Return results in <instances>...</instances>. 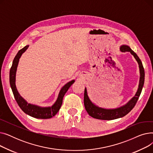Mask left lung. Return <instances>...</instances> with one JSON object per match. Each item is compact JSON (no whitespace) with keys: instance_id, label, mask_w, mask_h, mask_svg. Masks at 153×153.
Instances as JSON below:
<instances>
[{"instance_id":"left-lung-1","label":"left lung","mask_w":153,"mask_h":153,"mask_svg":"<svg viewBox=\"0 0 153 153\" xmlns=\"http://www.w3.org/2000/svg\"><path fill=\"white\" fill-rule=\"evenodd\" d=\"M120 51L123 52L128 51L134 56L136 61L138 62L139 68H140V83L138 86V89L137 92L136 93L134 97H133L129 102H128L125 105L115 109H105L99 107L91 101L89 97L87 95V89L85 88L84 91V103L85 108L91 117L99 120H111L119 118H122L126 115H127L129 112L134 108L136 102H137L140 95L141 93L143 87L144 82V70L142 62L140 59L131 49L130 46L126 45H122L120 47Z\"/></svg>"}]
</instances>
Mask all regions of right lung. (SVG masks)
<instances>
[{"label":"right lung","mask_w":153,"mask_h":153,"mask_svg":"<svg viewBox=\"0 0 153 153\" xmlns=\"http://www.w3.org/2000/svg\"><path fill=\"white\" fill-rule=\"evenodd\" d=\"M28 48V45L25 46L22 49H21L13 61L12 65L10 70V84L11 89L12 90L16 102H17L19 106L22 110L23 111L32 117L36 118H41V119H48L54 117L56 114L58 113L59 110L61 106L62 103V99L64 95H65L69 88L71 85L74 82V80L69 82L66 85H64L62 89H61L58 97L56 100V102L54 103V105L51 107H41L35 105H32V104L28 103L27 102L23 99L19 93L17 91V88L15 85V76H16V71H17L18 64L19 61V59L21 57L22 54L25 52L27 48Z\"/></svg>","instance_id":"add662e5"}]
</instances>
